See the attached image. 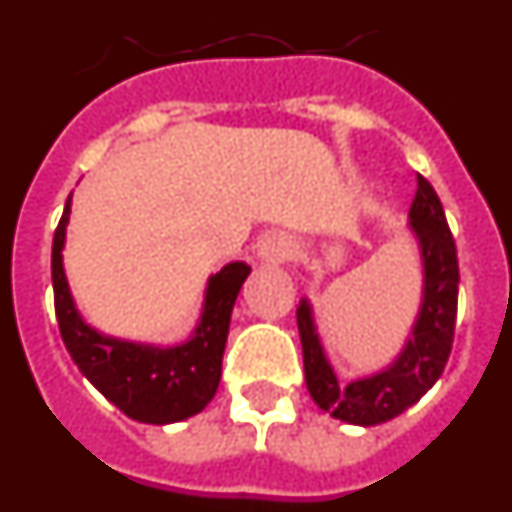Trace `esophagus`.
<instances>
[{
    "label": "esophagus",
    "instance_id": "obj_1",
    "mask_svg": "<svg viewBox=\"0 0 512 512\" xmlns=\"http://www.w3.org/2000/svg\"><path fill=\"white\" fill-rule=\"evenodd\" d=\"M261 259L269 264H284L287 259H292V243L284 235H269L261 246Z\"/></svg>",
    "mask_w": 512,
    "mask_h": 512
}]
</instances>
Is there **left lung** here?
Returning <instances> with one entry per match:
<instances>
[{"label":"left lung","instance_id":"obj_1","mask_svg":"<svg viewBox=\"0 0 512 512\" xmlns=\"http://www.w3.org/2000/svg\"><path fill=\"white\" fill-rule=\"evenodd\" d=\"M410 230L423 261V300L413 333L400 356L382 372L356 382L338 384L315 328L310 302L297 307V328L305 361V382L318 408L351 425H379L415 405L441 377L454 343L459 261L441 200L428 179L418 176V192L410 205Z\"/></svg>","mask_w":512,"mask_h":512}]
</instances>
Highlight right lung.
I'll list each match as a JSON object with an SVG mask.
<instances>
[{
  "label": "right lung",
  "instance_id": "obj_1",
  "mask_svg": "<svg viewBox=\"0 0 512 512\" xmlns=\"http://www.w3.org/2000/svg\"><path fill=\"white\" fill-rule=\"evenodd\" d=\"M69 215L71 194L53 235L51 277L58 330L79 372L112 405L138 423H179L205 410L220 384L230 312L243 282L251 274V266L233 261L212 274L205 289L200 323L192 338L179 346H151L104 336L84 323L63 274L61 251L66 243Z\"/></svg>",
  "mask_w": 512,
  "mask_h": 512
}]
</instances>
